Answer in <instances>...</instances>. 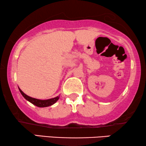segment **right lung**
I'll return each instance as SVG.
<instances>
[{
	"label": "right lung",
	"instance_id": "right-lung-1",
	"mask_svg": "<svg viewBox=\"0 0 146 146\" xmlns=\"http://www.w3.org/2000/svg\"><path fill=\"white\" fill-rule=\"evenodd\" d=\"M19 90H20V92H21V94L23 96V97L25 98L26 100H27L28 101H29L30 102H31L33 104L36 106L40 107V108L50 106L52 105L54 103L56 102V101L59 99V96H57L56 98H51L49 100H42L36 99V98H34L29 96L25 94L22 91L20 88H19Z\"/></svg>",
	"mask_w": 146,
	"mask_h": 146
}]
</instances>
